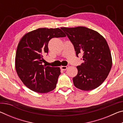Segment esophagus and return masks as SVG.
<instances>
[{
	"label": "esophagus",
	"instance_id": "esophagus-1",
	"mask_svg": "<svg viewBox=\"0 0 123 123\" xmlns=\"http://www.w3.org/2000/svg\"><path fill=\"white\" fill-rule=\"evenodd\" d=\"M69 67V66H61L60 67V68H61V69L62 70H66L67 69V68Z\"/></svg>",
	"mask_w": 123,
	"mask_h": 123
}]
</instances>
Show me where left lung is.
<instances>
[{"mask_svg": "<svg viewBox=\"0 0 123 123\" xmlns=\"http://www.w3.org/2000/svg\"><path fill=\"white\" fill-rule=\"evenodd\" d=\"M61 29L73 44L76 56L83 54L84 62L76 67L78 74L73 79L74 86L83 91L97 88L106 79L112 67L111 54L106 39L84 26Z\"/></svg>", "mask_w": 123, "mask_h": 123, "instance_id": "1", "label": "left lung"}]
</instances>
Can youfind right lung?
I'll return each mask as SVG.
<instances>
[{"label": "right lung", "instance_id": "add662e5", "mask_svg": "<svg viewBox=\"0 0 123 123\" xmlns=\"http://www.w3.org/2000/svg\"><path fill=\"white\" fill-rule=\"evenodd\" d=\"M59 28H39L27 33L17 49L15 68L25 86L37 93H48L55 88L61 74L59 67L43 65L48 53V43L54 37H66Z\"/></svg>", "mask_w": 123, "mask_h": 123}]
</instances>
